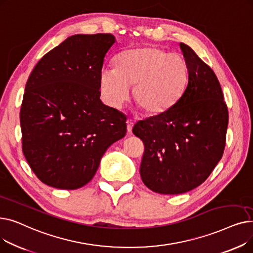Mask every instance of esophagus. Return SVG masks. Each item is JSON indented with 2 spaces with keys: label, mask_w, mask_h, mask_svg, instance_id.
<instances>
[{
  "label": "esophagus",
  "mask_w": 253,
  "mask_h": 253,
  "mask_svg": "<svg viewBox=\"0 0 253 253\" xmlns=\"http://www.w3.org/2000/svg\"><path fill=\"white\" fill-rule=\"evenodd\" d=\"M133 125H134V123H133V121H132V120H127V131H128V133H131V132H132V127H133Z\"/></svg>",
  "instance_id": "obj_1"
}]
</instances>
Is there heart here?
Wrapping results in <instances>:
<instances>
[{"label": "heart", "mask_w": 253, "mask_h": 253, "mask_svg": "<svg viewBox=\"0 0 253 253\" xmlns=\"http://www.w3.org/2000/svg\"><path fill=\"white\" fill-rule=\"evenodd\" d=\"M188 80V64L178 53L145 46L120 54L115 69L100 73V93L103 101L120 108L129 97L133 86L136 103L149 115H159L173 105Z\"/></svg>", "instance_id": "heart-1"}]
</instances>
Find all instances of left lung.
<instances>
[{
  "instance_id": "8db88e82",
  "label": "left lung",
  "mask_w": 253,
  "mask_h": 253,
  "mask_svg": "<svg viewBox=\"0 0 253 253\" xmlns=\"http://www.w3.org/2000/svg\"><path fill=\"white\" fill-rule=\"evenodd\" d=\"M188 64L185 87L170 108L137 122L144 144L139 173L155 193L178 195L203 183L222 157L229 112L220 84L194 50L179 44Z\"/></svg>"
}]
</instances>
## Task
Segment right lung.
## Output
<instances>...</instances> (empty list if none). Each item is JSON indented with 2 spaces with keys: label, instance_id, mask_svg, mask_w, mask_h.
Masks as SVG:
<instances>
[{
  "label": "right lung",
  "instance_id": "add662e5",
  "mask_svg": "<svg viewBox=\"0 0 253 253\" xmlns=\"http://www.w3.org/2000/svg\"><path fill=\"white\" fill-rule=\"evenodd\" d=\"M115 42L111 34L72 36L39 60L26 82L22 152L50 187L82 188L126 134V116L100 100V73Z\"/></svg>",
  "mask_w": 253,
  "mask_h": 253
}]
</instances>
